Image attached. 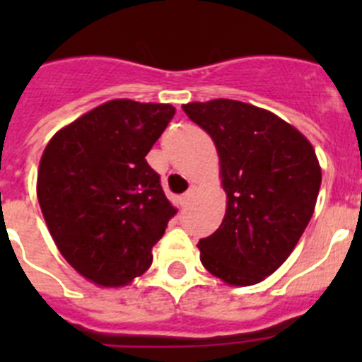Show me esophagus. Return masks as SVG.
I'll return each mask as SVG.
<instances>
[{"instance_id":"esophagus-1","label":"esophagus","mask_w":362,"mask_h":362,"mask_svg":"<svg viewBox=\"0 0 362 362\" xmlns=\"http://www.w3.org/2000/svg\"><path fill=\"white\" fill-rule=\"evenodd\" d=\"M194 191H196V187H191L187 192H185L184 196H182V198H180V204H182V206L185 208V206H189V204H191L192 196H194Z\"/></svg>"}]
</instances>
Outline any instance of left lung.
I'll list each match as a JSON object with an SVG mask.
<instances>
[{
    "label": "left lung",
    "instance_id": "1",
    "mask_svg": "<svg viewBox=\"0 0 362 362\" xmlns=\"http://www.w3.org/2000/svg\"><path fill=\"white\" fill-rule=\"evenodd\" d=\"M214 140L228 194L224 221L199 240L203 266L229 286H254L282 266L315 210L319 160L275 113L235 100L184 105Z\"/></svg>",
    "mask_w": 362,
    "mask_h": 362
}]
</instances>
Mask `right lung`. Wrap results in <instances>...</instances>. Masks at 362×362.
Returning <instances> with one entry per match:
<instances>
[{"instance_id":"add662e5","label":"right lung","mask_w":362,"mask_h":362,"mask_svg":"<svg viewBox=\"0 0 362 362\" xmlns=\"http://www.w3.org/2000/svg\"><path fill=\"white\" fill-rule=\"evenodd\" d=\"M173 115L171 105L112 100L57 131L43 151L36 194L47 228L96 286L144 275L177 214L145 159Z\"/></svg>"}]
</instances>
